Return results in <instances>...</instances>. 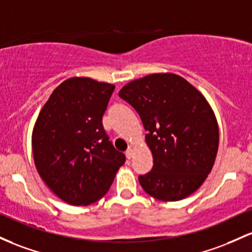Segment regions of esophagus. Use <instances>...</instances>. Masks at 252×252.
Here are the masks:
<instances>
[{
	"label": "esophagus",
	"instance_id": "1",
	"mask_svg": "<svg viewBox=\"0 0 252 252\" xmlns=\"http://www.w3.org/2000/svg\"><path fill=\"white\" fill-rule=\"evenodd\" d=\"M126 157L128 158V159H131L132 157H133V149H127V151H126Z\"/></svg>",
	"mask_w": 252,
	"mask_h": 252
}]
</instances>
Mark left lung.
I'll return each mask as SVG.
<instances>
[{"label": "left lung", "instance_id": "8db88e82", "mask_svg": "<svg viewBox=\"0 0 252 252\" xmlns=\"http://www.w3.org/2000/svg\"><path fill=\"white\" fill-rule=\"evenodd\" d=\"M119 96L137 111L154 157L140 186L152 197L179 201L207 179L219 146L216 115L203 95L175 73L129 82Z\"/></svg>", "mask_w": 252, "mask_h": 252}]
</instances>
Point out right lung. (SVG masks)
Segmentation results:
<instances>
[{"label": "right lung", "mask_w": 252, "mask_h": 252, "mask_svg": "<svg viewBox=\"0 0 252 252\" xmlns=\"http://www.w3.org/2000/svg\"><path fill=\"white\" fill-rule=\"evenodd\" d=\"M114 88L92 78H69L53 90L35 121L32 149L36 170L70 205L98 201L126 160L102 125Z\"/></svg>", "instance_id": "obj_1"}]
</instances>
